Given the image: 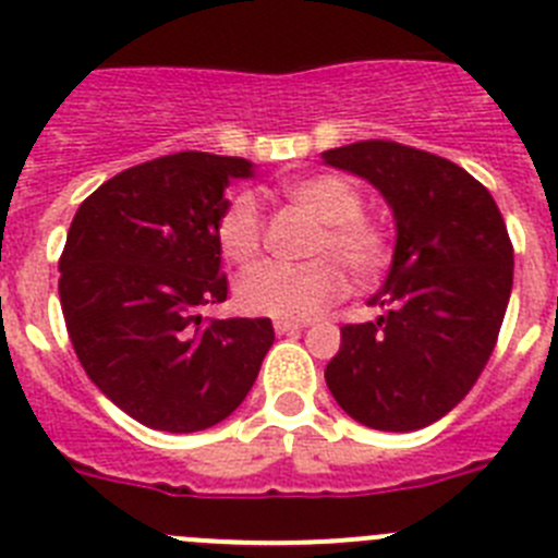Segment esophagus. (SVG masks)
Instances as JSON below:
<instances>
[{
	"instance_id": "obj_1",
	"label": "esophagus",
	"mask_w": 558,
	"mask_h": 558,
	"mask_svg": "<svg viewBox=\"0 0 558 558\" xmlns=\"http://www.w3.org/2000/svg\"><path fill=\"white\" fill-rule=\"evenodd\" d=\"M274 329H276V335H293V332H302L304 324L293 322V318H276Z\"/></svg>"
}]
</instances>
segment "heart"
I'll use <instances>...</instances> for the list:
<instances>
[{"label":"heart","mask_w":558,"mask_h":558,"mask_svg":"<svg viewBox=\"0 0 558 558\" xmlns=\"http://www.w3.org/2000/svg\"><path fill=\"white\" fill-rule=\"evenodd\" d=\"M284 198L322 220L310 240V263H265L245 270L234 288L240 310L270 318H307L338 302L347 271L360 282L374 279L393 254V236L379 218L363 211V190L338 172H313L282 186ZM215 243L229 263H256L265 248L263 209L251 192H236L215 223Z\"/></svg>","instance_id":"obj_1"}]
</instances>
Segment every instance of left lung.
Masks as SVG:
<instances>
[{
    "instance_id": "obj_1",
    "label": "left lung",
    "mask_w": 558,
    "mask_h": 558,
    "mask_svg": "<svg viewBox=\"0 0 558 558\" xmlns=\"http://www.w3.org/2000/svg\"><path fill=\"white\" fill-rule=\"evenodd\" d=\"M324 161L372 181L397 218V248L372 304L377 322L343 324L327 386L374 430L433 425L461 402L495 352L514 282V248L489 190L436 153L366 140Z\"/></svg>"
}]
</instances>
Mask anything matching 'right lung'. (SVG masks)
<instances>
[{"label":"right lung","instance_id":"1","mask_svg":"<svg viewBox=\"0 0 558 558\" xmlns=\"http://www.w3.org/2000/svg\"><path fill=\"white\" fill-rule=\"evenodd\" d=\"M251 161L201 150L128 167L97 186L58 259L63 322L88 379L153 430L218 425L254 386L270 318H201L229 295L215 223Z\"/></svg>","mask_w":558,"mask_h":558}]
</instances>
